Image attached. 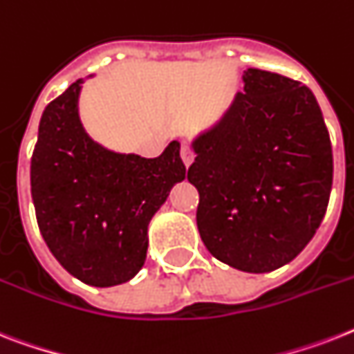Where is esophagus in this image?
Instances as JSON below:
<instances>
[{"instance_id": "esophagus-1", "label": "esophagus", "mask_w": 354, "mask_h": 354, "mask_svg": "<svg viewBox=\"0 0 354 354\" xmlns=\"http://www.w3.org/2000/svg\"><path fill=\"white\" fill-rule=\"evenodd\" d=\"M180 154H182V160H183V163H185V167H189V165L194 162V151H192L189 145H182V151H180Z\"/></svg>"}]
</instances>
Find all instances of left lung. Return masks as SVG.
<instances>
[{"instance_id":"left-lung-1","label":"left lung","mask_w":354,"mask_h":354,"mask_svg":"<svg viewBox=\"0 0 354 354\" xmlns=\"http://www.w3.org/2000/svg\"><path fill=\"white\" fill-rule=\"evenodd\" d=\"M245 93L192 143L187 180L198 189L196 223L212 257L245 272L297 258L327 211L333 149L315 94L249 68Z\"/></svg>"}]
</instances>
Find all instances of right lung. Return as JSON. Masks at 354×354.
<instances>
[{"mask_svg": "<svg viewBox=\"0 0 354 354\" xmlns=\"http://www.w3.org/2000/svg\"><path fill=\"white\" fill-rule=\"evenodd\" d=\"M80 83L43 111L30 192L54 258L88 286H118L145 263L149 222L185 178V165L178 142L158 158L116 154L94 143L77 116Z\"/></svg>", "mask_w": 354, "mask_h": 354, "instance_id": "obj_1", "label": "right lung"}]
</instances>
